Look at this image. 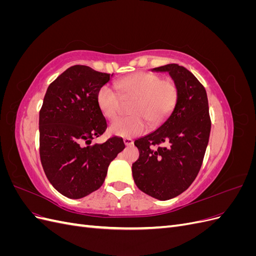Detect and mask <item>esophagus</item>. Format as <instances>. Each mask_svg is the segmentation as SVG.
Segmentation results:
<instances>
[{"label":"esophagus","mask_w":256,"mask_h":256,"mask_svg":"<svg viewBox=\"0 0 256 256\" xmlns=\"http://www.w3.org/2000/svg\"><path fill=\"white\" fill-rule=\"evenodd\" d=\"M124 143H125V145H127V146L132 145L134 140H132V138H124Z\"/></svg>","instance_id":"esophagus-1"}]
</instances>
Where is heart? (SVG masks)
Segmentation results:
<instances>
[{
    "label": "heart",
    "mask_w": 256,
    "mask_h": 256,
    "mask_svg": "<svg viewBox=\"0 0 256 256\" xmlns=\"http://www.w3.org/2000/svg\"><path fill=\"white\" fill-rule=\"evenodd\" d=\"M116 88L125 99L134 98L129 118L114 120L110 131L122 138L136 136L147 130V122L157 126L171 114L178 99V88L171 79H161L152 72H136L116 82ZM120 95L110 85H102L97 92V104L106 118H118Z\"/></svg>",
    "instance_id": "obj_1"
}]
</instances>
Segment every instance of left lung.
<instances>
[{"mask_svg":"<svg viewBox=\"0 0 256 256\" xmlns=\"http://www.w3.org/2000/svg\"><path fill=\"white\" fill-rule=\"evenodd\" d=\"M152 70L170 74L177 85L178 99L156 131L134 141L140 157L132 164V176L141 191L166 200L180 196L196 180L212 122L205 88L188 69L168 64Z\"/></svg>","mask_w":256,"mask_h":256,"instance_id":"8db88e82","label":"left lung"}]
</instances>
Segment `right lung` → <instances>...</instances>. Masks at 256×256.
I'll return each instance as SVG.
<instances>
[{
    "label": "right lung",
    "mask_w": 256,
    "mask_h": 256,
    "mask_svg": "<svg viewBox=\"0 0 256 256\" xmlns=\"http://www.w3.org/2000/svg\"><path fill=\"white\" fill-rule=\"evenodd\" d=\"M110 74L74 65L46 92L40 111V154L46 176L60 194L81 198L102 187L110 162L125 148L122 138L90 145L106 129L97 104Z\"/></svg>",
    "instance_id": "1"
}]
</instances>
